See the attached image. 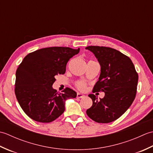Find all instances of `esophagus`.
I'll return each mask as SVG.
<instances>
[{
  "label": "esophagus",
  "mask_w": 153,
  "mask_h": 153,
  "mask_svg": "<svg viewBox=\"0 0 153 153\" xmlns=\"http://www.w3.org/2000/svg\"><path fill=\"white\" fill-rule=\"evenodd\" d=\"M84 97H85V95H83V94H82V93H77V98L81 99V98H83Z\"/></svg>",
  "instance_id": "34e87169"
}]
</instances>
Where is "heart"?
Listing matches in <instances>:
<instances>
[{"label":"heart","mask_w":153,"mask_h":153,"mask_svg":"<svg viewBox=\"0 0 153 153\" xmlns=\"http://www.w3.org/2000/svg\"><path fill=\"white\" fill-rule=\"evenodd\" d=\"M76 87L80 91H85L87 89V83L83 81H78L76 83Z\"/></svg>","instance_id":"b5f03b06"}]
</instances>
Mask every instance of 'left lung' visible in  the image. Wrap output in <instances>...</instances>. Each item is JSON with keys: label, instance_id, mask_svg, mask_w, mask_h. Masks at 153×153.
Segmentation results:
<instances>
[{"label": "left lung", "instance_id": "1", "mask_svg": "<svg viewBox=\"0 0 153 153\" xmlns=\"http://www.w3.org/2000/svg\"><path fill=\"white\" fill-rule=\"evenodd\" d=\"M86 49L95 54L100 65L99 81L93 92H105L100 99L90 94L92 106L86 113L98 123H110L119 118L131 105L135 98L138 74L130 58L114 48L89 46Z\"/></svg>", "mask_w": 153, "mask_h": 153}]
</instances>
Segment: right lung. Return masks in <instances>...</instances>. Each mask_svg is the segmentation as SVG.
Wrapping results in <instances>:
<instances>
[{"mask_svg": "<svg viewBox=\"0 0 153 153\" xmlns=\"http://www.w3.org/2000/svg\"><path fill=\"white\" fill-rule=\"evenodd\" d=\"M78 49L53 47L41 48L28 54L16 73L15 94L24 112L32 120L49 123L65 110V101L76 98L77 93L66 87L62 93L53 88L55 76L64 74L71 57Z\"/></svg>", "mask_w": 153, "mask_h": 153, "instance_id": "right-lung-1", "label": "right lung"}]
</instances>
